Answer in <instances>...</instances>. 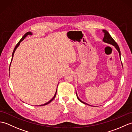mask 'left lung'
I'll use <instances>...</instances> for the list:
<instances>
[{
    "instance_id": "1",
    "label": "left lung",
    "mask_w": 132,
    "mask_h": 132,
    "mask_svg": "<svg viewBox=\"0 0 132 132\" xmlns=\"http://www.w3.org/2000/svg\"><path fill=\"white\" fill-rule=\"evenodd\" d=\"M103 32L104 33V38L103 39V41L104 42V43H107V44H111V45H112L113 46H114V47L116 49V50L118 51L119 53V55H120H120H121V53H120V48H119V46L118 45H117V44L116 43L115 41H114L113 38L111 37V35H109V33H108V32L107 31V30H103ZM121 59V58H120ZM121 64H122V62H121ZM76 94H77V97L78 98V99L79 100L80 102H82L84 104H87V105H89L88 104H87L85 102H83V101L81 100L79 97H78V95H77V91H76Z\"/></svg>"
}]
</instances>
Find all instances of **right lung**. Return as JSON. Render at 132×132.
I'll return each instance as SVG.
<instances>
[{
  "label": "right lung",
  "instance_id": "obj_1",
  "mask_svg": "<svg viewBox=\"0 0 132 132\" xmlns=\"http://www.w3.org/2000/svg\"><path fill=\"white\" fill-rule=\"evenodd\" d=\"M33 34L32 33V32H27V33H26V34H25L23 36V37H22L21 38V40L19 41V43L17 44V45H16V46L15 47V49H14V50H13V53H12V60H11V62H12V60H13V55H14V53H15V50H16V49L18 48V46L20 45V43L21 42L23 41V40H24V39L26 38L27 36H28V35H32ZM11 63H10V66H11ZM10 68H9V71H10ZM57 87H58V86H57ZM57 89H56V92H55V94H54V96L53 97V98L52 99H51V100H50L49 102H47V103H45V104H42V105H40V106H42V105H47V104H48L49 103H50V102H52V101L55 98V96H56V94H57Z\"/></svg>",
  "mask_w": 132,
  "mask_h": 132
}]
</instances>
